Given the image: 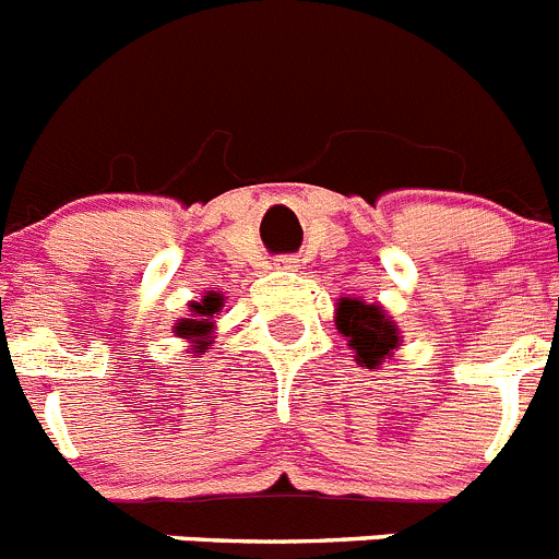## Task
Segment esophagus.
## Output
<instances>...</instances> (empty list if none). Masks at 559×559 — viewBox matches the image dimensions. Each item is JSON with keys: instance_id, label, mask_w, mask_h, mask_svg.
<instances>
[{"instance_id": "1", "label": "esophagus", "mask_w": 559, "mask_h": 559, "mask_svg": "<svg viewBox=\"0 0 559 559\" xmlns=\"http://www.w3.org/2000/svg\"><path fill=\"white\" fill-rule=\"evenodd\" d=\"M274 265H276V269L290 271V269H296V258H294V254H280V258L274 260Z\"/></svg>"}]
</instances>
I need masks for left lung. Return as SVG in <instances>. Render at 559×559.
I'll return each instance as SVG.
<instances>
[{"label": "left lung", "instance_id": "obj_1", "mask_svg": "<svg viewBox=\"0 0 559 559\" xmlns=\"http://www.w3.org/2000/svg\"><path fill=\"white\" fill-rule=\"evenodd\" d=\"M337 330L349 337V346L357 352V362L366 368L382 366V360L393 357V349L399 346L396 324L382 313V307L366 301H337Z\"/></svg>", "mask_w": 559, "mask_h": 559}]
</instances>
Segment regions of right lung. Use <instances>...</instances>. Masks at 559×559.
<instances>
[{"instance_id": "right-lung-1", "label": "right lung", "mask_w": 559, "mask_h": 559, "mask_svg": "<svg viewBox=\"0 0 559 559\" xmlns=\"http://www.w3.org/2000/svg\"><path fill=\"white\" fill-rule=\"evenodd\" d=\"M222 301L224 299L218 294H207L202 299V305H199V301H197V305H191L193 307V319L179 321L177 335L179 337H193V341L210 335V330H213V321H210V316L222 310ZM199 346H204V341L199 343Z\"/></svg>"}]
</instances>
